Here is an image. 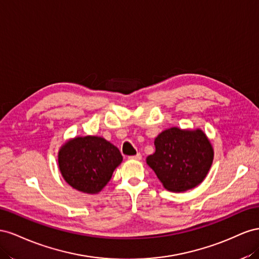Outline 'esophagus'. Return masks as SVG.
<instances>
[{
    "instance_id": "34e87169",
    "label": "esophagus",
    "mask_w": 259,
    "mask_h": 259,
    "mask_svg": "<svg viewBox=\"0 0 259 259\" xmlns=\"http://www.w3.org/2000/svg\"><path fill=\"white\" fill-rule=\"evenodd\" d=\"M129 159H134V160H141L142 159V155L138 153L137 155H134V156H130Z\"/></svg>"
}]
</instances>
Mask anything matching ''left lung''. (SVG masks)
<instances>
[{
  "instance_id": "left-lung-1",
  "label": "left lung",
  "mask_w": 259,
  "mask_h": 259,
  "mask_svg": "<svg viewBox=\"0 0 259 259\" xmlns=\"http://www.w3.org/2000/svg\"><path fill=\"white\" fill-rule=\"evenodd\" d=\"M154 144L155 153L147 156L146 164L168 191H188L206 178L213 150L201 129L169 128L157 136Z\"/></svg>"
}]
</instances>
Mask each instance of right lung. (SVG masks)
I'll return each instance as SVG.
<instances>
[{"label":"right lung","mask_w":259,"mask_h":259,"mask_svg":"<svg viewBox=\"0 0 259 259\" xmlns=\"http://www.w3.org/2000/svg\"><path fill=\"white\" fill-rule=\"evenodd\" d=\"M121 161V154L114 144L95 136L68 140L58 152V167L65 181L89 194L99 193Z\"/></svg>","instance_id":"add662e5"}]
</instances>
